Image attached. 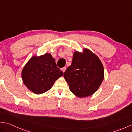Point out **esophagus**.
<instances>
[{
    "label": "esophagus",
    "mask_w": 132,
    "mask_h": 132,
    "mask_svg": "<svg viewBox=\"0 0 132 132\" xmlns=\"http://www.w3.org/2000/svg\"><path fill=\"white\" fill-rule=\"evenodd\" d=\"M61 70H62V71L63 72H64V71H65L66 70V67H64V68H63Z\"/></svg>",
    "instance_id": "obj_1"
}]
</instances>
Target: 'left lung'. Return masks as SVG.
Instances as JSON below:
<instances>
[{
    "instance_id": "1",
    "label": "left lung",
    "mask_w": 132,
    "mask_h": 132,
    "mask_svg": "<svg viewBox=\"0 0 132 132\" xmlns=\"http://www.w3.org/2000/svg\"><path fill=\"white\" fill-rule=\"evenodd\" d=\"M70 90L75 96H91L99 88L104 78L102 61L90 50L74 52L72 63L63 75Z\"/></svg>"
}]
</instances>
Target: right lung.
Listing matches in <instances>:
<instances>
[{
	"label": "right lung",
	"instance_id": "obj_1",
	"mask_svg": "<svg viewBox=\"0 0 132 132\" xmlns=\"http://www.w3.org/2000/svg\"><path fill=\"white\" fill-rule=\"evenodd\" d=\"M63 74L52 54L47 53L40 56L33 55L22 70L21 78L29 90L40 95L49 90Z\"/></svg>",
	"mask_w": 132,
	"mask_h": 132
}]
</instances>
